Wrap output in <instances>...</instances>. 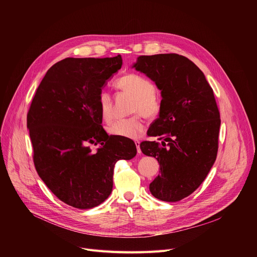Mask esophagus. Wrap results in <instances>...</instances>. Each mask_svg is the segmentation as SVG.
Here are the masks:
<instances>
[{"label": "esophagus", "instance_id": "obj_1", "mask_svg": "<svg viewBox=\"0 0 257 257\" xmlns=\"http://www.w3.org/2000/svg\"><path fill=\"white\" fill-rule=\"evenodd\" d=\"M135 145H136V149H137V153L141 154V150H140V141L139 140H135Z\"/></svg>", "mask_w": 257, "mask_h": 257}]
</instances>
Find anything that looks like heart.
I'll return each instance as SVG.
<instances>
[{
    "instance_id": "1",
    "label": "heart",
    "mask_w": 257,
    "mask_h": 257,
    "mask_svg": "<svg viewBox=\"0 0 257 257\" xmlns=\"http://www.w3.org/2000/svg\"><path fill=\"white\" fill-rule=\"evenodd\" d=\"M116 86L123 92L135 97L131 112L136 115L112 123L107 127V132L117 137L136 139L145 131L146 125L142 115L146 118H154L160 112L157 87L151 79L135 73L120 77L116 81ZM97 101L101 119L107 123L111 122L114 117V103L111 93L101 90Z\"/></svg>"
}]
</instances>
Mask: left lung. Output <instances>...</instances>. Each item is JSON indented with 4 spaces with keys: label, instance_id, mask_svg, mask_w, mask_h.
I'll return each instance as SVG.
<instances>
[{
    "label": "left lung",
    "instance_id": "obj_1",
    "mask_svg": "<svg viewBox=\"0 0 257 257\" xmlns=\"http://www.w3.org/2000/svg\"><path fill=\"white\" fill-rule=\"evenodd\" d=\"M133 67L156 82L163 97L160 117L148 131L162 144L140 143L161 167L150 190L160 200L176 202L200 186L216 159L221 119L213 90L202 71L178 54L139 56Z\"/></svg>",
    "mask_w": 257,
    "mask_h": 257
}]
</instances>
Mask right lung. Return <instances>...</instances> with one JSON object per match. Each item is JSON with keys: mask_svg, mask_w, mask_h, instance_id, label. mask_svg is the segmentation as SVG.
<instances>
[{"mask_svg": "<svg viewBox=\"0 0 257 257\" xmlns=\"http://www.w3.org/2000/svg\"><path fill=\"white\" fill-rule=\"evenodd\" d=\"M122 67V57L66 58L47 72L32 98L27 128L36 172L64 203L87 209L113 189L114 166L131 160V139L108 136L100 125L98 94ZM101 144L96 152L90 145Z\"/></svg>", "mask_w": 257, "mask_h": 257, "instance_id": "add662e5", "label": "right lung"}]
</instances>
